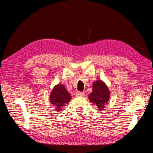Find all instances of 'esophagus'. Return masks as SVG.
Segmentation results:
<instances>
[{
	"label": "esophagus",
	"mask_w": 153,
	"mask_h": 153,
	"mask_svg": "<svg viewBox=\"0 0 153 153\" xmlns=\"http://www.w3.org/2000/svg\"><path fill=\"white\" fill-rule=\"evenodd\" d=\"M76 97H82L84 96V92H77L76 93Z\"/></svg>",
	"instance_id": "esophagus-1"
}]
</instances>
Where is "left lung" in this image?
Listing matches in <instances>:
<instances>
[{
    "instance_id": "8db88e82",
    "label": "left lung",
    "mask_w": 153,
    "mask_h": 153,
    "mask_svg": "<svg viewBox=\"0 0 153 153\" xmlns=\"http://www.w3.org/2000/svg\"><path fill=\"white\" fill-rule=\"evenodd\" d=\"M88 98L98 109L102 110L105 104H107L109 100L110 91L104 82L98 79L93 82L92 92L88 96Z\"/></svg>"
}]
</instances>
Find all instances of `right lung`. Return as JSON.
I'll list each match as a JSON object with an SVG mask.
<instances>
[{
	"mask_svg": "<svg viewBox=\"0 0 153 153\" xmlns=\"http://www.w3.org/2000/svg\"><path fill=\"white\" fill-rule=\"evenodd\" d=\"M49 98L52 105L55 107V110L60 111L69 102L71 97L64 85L57 84L54 86Z\"/></svg>",
	"mask_w": 153,
	"mask_h": 153,
	"instance_id": "right-lung-1",
	"label": "right lung"
}]
</instances>
